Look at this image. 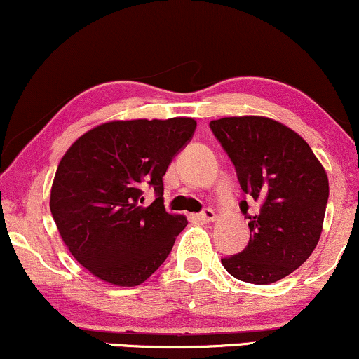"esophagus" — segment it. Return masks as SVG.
I'll return each instance as SVG.
<instances>
[{
    "mask_svg": "<svg viewBox=\"0 0 359 359\" xmlns=\"http://www.w3.org/2000/svg\"><path fill=\"white\" fill-rule=\"evenodd\" d=\"M196 217H197V221H198V222H202V224H207V222H214V221H215V212H214L212 209H205L204 212L197 214Z\"/></svg>",
    "mask_w": 359,
    "mask_h": 359,
    "instance_id": "1",
    "label": "esophagus"
}]
</instances>
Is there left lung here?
Masks as SVG:
<instances>
[{
	"label": "left lung",
	"instance_id": "1",
	"mask_svg": "<svg viewBox=\"0 0 359 359\" xmlns=\"http://www.w3.org/2000/svg\"><path fill=\"white\" fill-rule=\"evenodd\" d=\"M236 165L241 189L257 202L248 215V248L224 257L236 279L271 284L286 278L313 254L323 232L330 182L325 167L299 133L267 116H226L210 122Z\"/></svg>",
	"mask_w": 359,
	"mask_h": 359
}]
</instances>
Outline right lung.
Wrapping results in <instances>:
<instances>
[{
	"mask_svg": "<svg viewBox=\"0 0 359 359\" xmlns=\"http://www.w3.org/2000/svg\"><path fill=\"white\" fill-rule=\"evenodd\" d=\"M196 125L189 116L111 120L65 152L51 185V215L72 256L95 278L138 286L167 259L187 219L165 210L162 177ZM147 184L158 198L144 208Z\"/></svg>",
	"mask_w": 359,
	"mask_h": 359,
	"instance_id": "right-lung-1",
	"label": "right lung"
}]
</instances>
